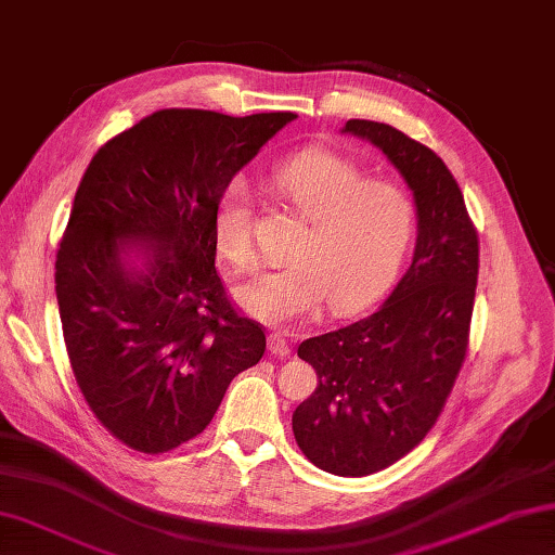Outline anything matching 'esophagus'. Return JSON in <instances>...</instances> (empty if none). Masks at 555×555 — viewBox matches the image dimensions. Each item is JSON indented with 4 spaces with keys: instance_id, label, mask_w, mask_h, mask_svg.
Segmentation results:
<instances>
[{
    "instance_id": "obj_1",
    "label": "esophagus",
    "mask_w": 555,
    "mask_h": 555,
    "mask_svg": "<svg viewBox=\"0 0 555 555\" xmlns=\"http://www.w3.org/2000/svg\"><path fill=\"white\" fill-rule=\"evenodd\" d=\"M268 348H270V352L275 354V358H289V352H292L287 338L278 331L270 333V336H268Z\"/></svg>"
}]
</instances>
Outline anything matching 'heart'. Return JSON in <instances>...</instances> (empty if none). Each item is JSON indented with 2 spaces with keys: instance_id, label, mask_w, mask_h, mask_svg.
Instances as JSON below:
<instances>
[{
  "instance_id": "heart-1",
  "label": "heart",
  "mask_w": 555,
  "mask_h": 555,
  "mask_svg": "<svg viewBox=\"0 0 555 555\" xmlns=\"http://www.w3.org/2000/svg\"><path fill=\"white\" fill-rule=\"evenodd\" d=\"M273 193L307 219L292 263L263 270L236 287V301L270 326L309 321L367 305L399 273L415 236V201L401 183L367 179L362 166L331 150H307L270 176ZM219 256L236 268L254 260V203L229 183L215 205Z\"/></svg>"
}]
</instances>
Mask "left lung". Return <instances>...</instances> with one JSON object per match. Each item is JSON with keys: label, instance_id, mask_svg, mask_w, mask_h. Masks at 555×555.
<instances>
[{"label": "left lung", "instance_id": "left-lung-1", "mask_svg": "<svg viewBox=\"0 0 555 555\" xmlns=\"http://www.w3.org/2000/svg\"><path fill=\"white\" fill-rule=\"evenodd\" d=\"M401 171L417 207L413 263L372 317L299 345L319 384L292 413L313 466L370 476L425 440L462 372L478 282V232L462 188L430 147L391 125L348 120Z\"/></svg>", "mask_w": 555, "mask_h": 555}]
</instances>
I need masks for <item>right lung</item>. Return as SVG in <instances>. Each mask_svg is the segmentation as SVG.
Instances as JSON below:
<instances>
[{
	"label": "right lung",
	"mask_w": 555,
	"mask_h": 555,
	"mask_svg": "<svg viewBox=\"0 0 555 555\" xmlns=\"http://www.w3.org/2000/svg\"><path fill=\"white\" fill-rule=\"evenodd\" d=\"M295 118L164 108L111 138L81 176L55 260L62 336L89 411L134 452L201 435L229 382L263 358L266 328L215 268L212 215ZM128 241L155 250L147 274L121 268Z\"/></svg>",
	"instance_id": "right-lung-1"
}]
</instances>
